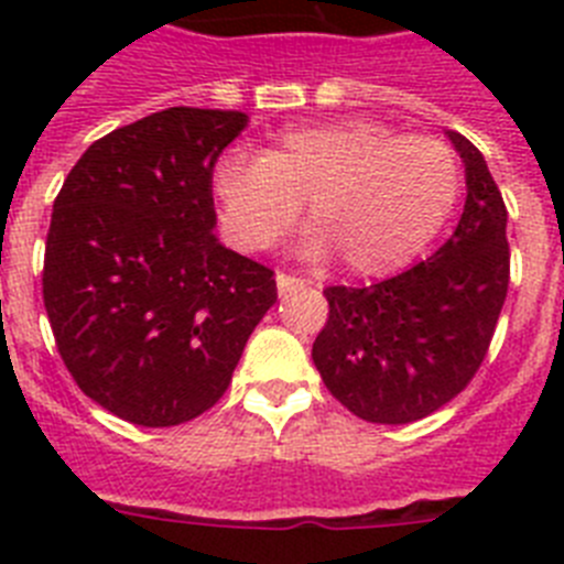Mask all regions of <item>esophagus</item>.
I'll use <instances>...</instances> for the list:
<instances>
[{"label":"esophagus","mask_w":564,"mask_h":564,"mask_svg":"<svg viewBox=\"0 0 564 564\" xmlns=\"http://www.w3.org/2000/svg\"><path fill=\"white\" fill-rule=\"evenodd\" d=\"M299 285H305V279L291 276V273H282V271L276 273V288H279V293H288V291H293V288H299Z\"/></svg>","instance_id":"34e87169"}]
</instances>
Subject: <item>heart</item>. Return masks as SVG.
<instances>
[{
    "label": "heart",
    "mask_w": 564,
    "mask_h": 564,
    "mask_svg": "<svg viewBox=\"0 0 564 564\" xmlns=\"http://www.w3.org/2000/svg\"><path fill=\"white\" fill-rule=\"evenodd\" d=\"M214 197L234 246L268 251L307 203L305 253H338L358 276L403 268L437 237L460 197L457 154L437 138L352 118L288 129L262 158L228 154Z\"/></svg>",
    "instance_id": "obj_1"
}]
</instances>
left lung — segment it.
Returning <instances> with one entry per match:
<instances>
[{"mask_svg":"<svg viewBox=\"0 0 564 564\" xmlns=\"http://www.w3.org/2000/svg\"><path fill=\"white\" fill-rule=\"evenodd\" d=\"M466 166L460 223L426 262L370 288H325L313 341L327 390L370 423H412L480 370L508 293V212L480 149L449 132Z\"/></svg>","mask_w":564,"mask_h":564,"instance_id":"obj_1","label":"left lung"}]
</instances>
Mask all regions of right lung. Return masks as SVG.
<instances>
[{"instance_id":"1","label":"right lung","mask_w":564,"mask_h":564,"mask_svg":"<svg viewBox=\"0 0 564 564\" xmlns=\"http://www.w3.org/2000/svg\"><path fill=\"white\" fill-rule=\"evenodd\" d=\"M237 109L169 107L104 134L69 169L44 248V307L82 392L138 426L220 401L273 271L214 237V163Z\"/></svg>"}]
</instances>
